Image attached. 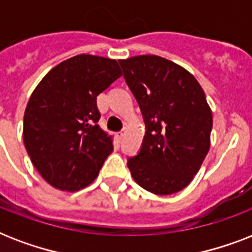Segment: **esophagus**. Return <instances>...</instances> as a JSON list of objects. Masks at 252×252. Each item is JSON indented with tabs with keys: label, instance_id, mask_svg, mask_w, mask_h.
I'll list each match as a JSON object with an SVG mask.
<instances>
[{
	"label": "esophagus",
	"instance_id": "esophagus-1",
	"mask_svg": "<svg viewBox=\"0 0 252 252\" xmlns=\"http://www.w3.org/2000/svg\"><path fill=\"white\" fill-rule=\"evenodd\" d=\"M116 136H118L119 140H123V137L126 136V132H124V130H122V132H119V133L116 134Z\"/></svg>",
	"mask_w": 252,
	"mask_h": 252
}]
</instances>
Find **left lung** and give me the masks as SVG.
I'll return each mask as SVG.
<instances>
[{"mask_svg":"<svg viewBox=\"0 0 252 252\" xmlns=\"http://www.w3.org/2000/svg\"><path fill=\"white\" fill-rule=\"evenodd\" d=\"M145 119L140 153L128 161L134 182L154 195L191 183L211 146L212 110L204 90L183 66L156 55L120 60Z\"/></svg>","mask_w":252,"mask_h":252,"instance_id":"obj_1","label":"left lung"}]
</instances>
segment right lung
<instances>
[{"label": "right lung", "instance_id": "add662e5", "mask_svg": "<svg viewBox=\"0 0 252 252\" xmlns=\"http://www.w3.org/2000/svg\"><path fill=\"white\" fill-rule=\"evenodd\" d=\"M120 76L116 60L77 55L51 69L32 91L23 142L52 187L68 192L87 187L112 153V136L98 124L96 96Z\"/></svg>", "mask_w": 252, "mask_h": 252}]
</instances>
